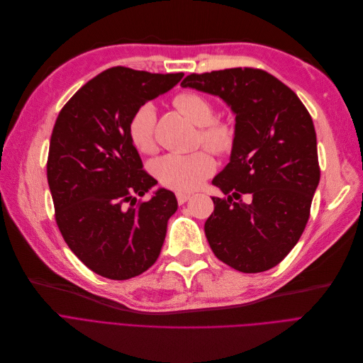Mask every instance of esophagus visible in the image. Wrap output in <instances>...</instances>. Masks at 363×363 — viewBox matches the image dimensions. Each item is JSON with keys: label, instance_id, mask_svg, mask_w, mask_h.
<instances>
[{"label": "esophagus", "instance_id": "1", "mask_svg": "<svg viewBox=\"0 0 363 363\" xmlns=\"http://www.w3.org/2000/svg\"><path fill=\"white\" fill-rule=\"evenodd\" d=\"M176 198H177V202L182 205V203H184L186 201L191 199V195L184 194V192H177V194H176Z\"/></svg>", "mask_w": 363, "mask_h": 363}]
</instances>
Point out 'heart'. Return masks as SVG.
<instances>
[{
    "label": "heart",
    "mask_w": 363,
    "mask_h": 363,
    "mask_svg": "<svg viewBox=\"0 0 363 363\" xmlns=\"http://www.w3.org/2000/svg\"><path fill=\"white\" fill-rule=\"evenodd\" d=\"M174 106L199 125L198 142L217 155H226L235 146L236 131L228 121L214 118L211 101L194 91L179 93ZM155 127H157V109L150 103L137 108L130 116L127 133L131 145L142 153H152L155 143ZM216 161L208 150L194 153H168L153 162V174L161 184L179 192H189L199 187L206 177L213 174Z\"/></svg>",
    "instance_id": "heart-1"
}]
</instances>
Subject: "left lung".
<instances>
[{
    "label": "left lung",
    "instance_id": "left-lung-1",
    "mask_svg": "<svg viewBox=\"0 0 363 363\" xmlns=\"http://www.w3.org/2000/svg\"><path fill=\"white\" fill-rule=\"evenodd\" d=\"M182 87L221 97L236 115L230 162L213 184L205 235L218 260L258 273L279 264L296 247L320 179L312 116L278 78L255 67L191 74ZM249 195V202L242 196Z\"/></svg>",
    "mask_w": 363,
    "mask_h": 363
}]
</instances>
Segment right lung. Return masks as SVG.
<instances>
[{"label":"right lung","instance_id":"add662e5","mask_svg":"<svg viewBox=\"0 0 363 363\" xmlns=\"http://www.w3.org/2000/svg\"><path fill=\"white\" fill-rule=\"evenodd\" d=\"M179 74H150L115 66L69 99L51 133L47 180L57 228L67 247L94 273L125 281L160 257L174 194L143 169L127 125L147 100L171 90Z\"/></svg>","mask_w":363,"mask_h":363}]
</instances>
